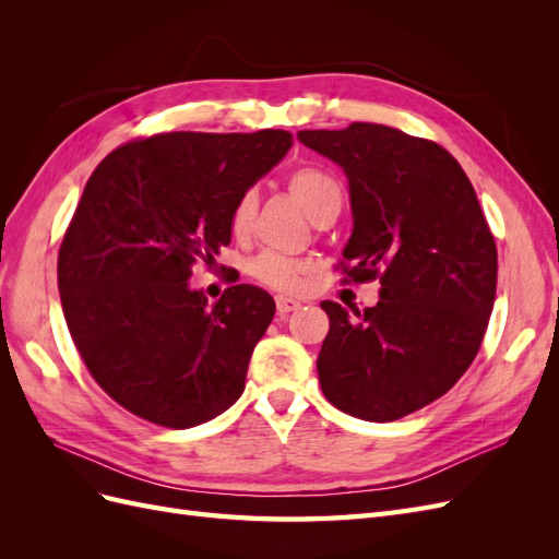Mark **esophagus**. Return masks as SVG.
I'll list each match as a JSON object with an SVG mask.
<instances>
[{
	"label": "esophagus",
	"mask_w": 559,
	"mask_h": 559,
	"mask_svg": "<svg viewBox=\"0 0 559 559\" xmlns=\"http://www.w3.org/2000/svg\"><path fill=\"white\" fill-rule=\"evenodd\" d=\"M275 302H277V312H280L282 317H286L289 312H294V310L300 308V300L289 298V296H277Z\"/></svg>",
	"instance_id": "esophagus-1"
}]
</instances>
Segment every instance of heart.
Listing matches in <instances>:
<instances>
[{
  "mask_svg": "<svg viewBox=\"0 0 559 559\" xmlns=\"http://www.w3.org/2000/svg\"><path fill=\"white\" fill-rule=\"evenodd\" d=\"M292 195L300 202L302 210H306L314 222L321 216L341 210L343 202V189L335 177H331L321 167H298L286 179ZM253 216H257V193L245 191L238 200L233 202L230 214H228V228L235 238H245L251 230ZM251 277L270 286V289L277 292H296L302 275H306V265L298 259L284 257L277 251H263L249 265Z\"/></svg>",
  "mask_w": 559,
  "mask_h": 559,
  "instance_id": "b5f03b06",
  "label": "heart"
}]
</instances>
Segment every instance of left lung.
<instances>
[{
  "label": "left lung",
  "mask_w": 559,
  "mask_h": 559,
  "mask_svg": "<svg viewBox=\"0 0 559 559\" xmlns=\"http://www.w3.org/2000/svg\"><path fill=\"white\" fill-rule=\"evenodd\" d=\"M349 179L343 280H380L376 308L321 302L324 396L352 417L394 421L456 384L476 359L497 294V245L476 191L448 151L380 123L300 130Z\"/></svg>",
  "instance_id": "left-lung-1"
}]
</instances>
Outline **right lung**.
<instances>
[{
  "label": "right lung",
  "mask_w": 559,
  "mask_h": 559,
  "mask_svg": "<svg viewBox=\"0 0 559 559\" xmlns=\"http://www.w3.org/2000/svg\"><path fill=\"white\" fill-rule=\"evenodd\" d=\"M292 144L286 130L158 132L95 167L58 251V289L88 373L128 413L189 429L245 392L275 300L235 284L207 306L189 277L230 242L233 202Z\"/></svg>",
  "instance_id": "add662e5"
}]
</instances>
